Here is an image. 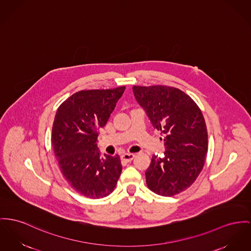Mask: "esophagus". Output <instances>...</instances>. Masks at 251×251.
I'll use <instances>...</instances> for the list:
<instances>
[{"instance_id":"1","label":"esophagus","mask_w":251,"mask_h":251,"mask_svg":"<svg viewBox=\"0 0 251 251\" xmlns=\"http://www.w3.org/2000/svg\"><path fill=\"white\" fill-rule=\"evenodd\" d=\"M135 157V154L133 153H125L122 155V159L125 162H131Z\"/></svg>"}]
</instances>
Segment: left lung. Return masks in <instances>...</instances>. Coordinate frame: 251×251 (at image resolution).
<instances>
[{
    "label": "left lung",
    "mask_w": 251,
    "mask_h": 251,
    "mask_svg": "<svg viewBox=\"0 0 251 251\" xmlns=\"http://www.w3.org/2000/svg\"><path fill=\"white\" fill-rule=\"evenodd\" d=\"M134 97L164 135V157L153 155L147 184L161 196L185 190L199 176L207 153V130L196 102L182 90L167 86H133Z\"/></svg>",
    "instance_id": "1"
}]
</instances>
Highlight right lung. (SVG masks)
Wrapping results in <instances>:
<instances>
[{
	"label": "right lung",
	"instance_id": "obj_1",
	"mask_svg": "<svg viewBox=\"0 0 251 251\" xmlns=\"http://www.w3.org/2000/svg\"><path fill=\"white\" fill-rule=\"evenodd\" d=\"M125 89L120 86L76 92L56 112L51 136L55 157L67 183L85 197L107 196L121 175L120 156L101 157L97 137Z\"/></svg>",
	"mask_w": 251,
	"mask_h": 251
}]
</instances>
